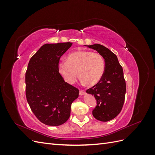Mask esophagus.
<instances>
[{
	"mask_svg": "<svg viewBox=\"0 0 155 155\" xmlns=\"http://www.w3.org/2000/svg\"><path fill=\"white\" fill-rule=\"evenodd\" d=\"M79 95H81V96L84 95V94H85V91H84V90H79Z\"/></svg>",
	"mask_w": 155,
	"mask_h": 155,
	"instance_id": "1",
	"label": "esophagus"
}]
</instances>
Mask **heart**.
<instances>
[{
	"mask_svg": "<svg viewBox=\"0 0 155 155\" xmlns=\"http://www.w3.org/2000/svg\"><path fill=\"white\" fill-rule=\"evenodd\" d=\"M105 70V60L97 52L83 50L76 51L59 63V71L64 80L70 84L76 81L78 76L89 85H94L100 81Z\"/></svg>",
	"mask_w": 155,
	"mask_h": 155,
	"instance_id": "obj_1",
	"label": "heart"
}]
</instances>
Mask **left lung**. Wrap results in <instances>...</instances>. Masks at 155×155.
Listing matches in <instances>:
<instances>
[{"label": "left lung", "mask_w": 155, "mask_h": 155, "mask_svg": "<svg viewBox=\"0 0 155 155\" xmlns=\"http://www.w3.org/2000/svg\"><path fill=\"white\" fill-rule=\"evenodd\" d=\"M87 46L100 54L105 63V72L100 81L87 90L97 101L92 114L101 121H110L120 114L124 104L126 83L123 68L117 56L105 46L100 44Z\"/></svg>", "instance_id": "obj_1"}]
</instances>
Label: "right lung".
I'll list each match as a JSON object with an SVG mask.
<instances>
[{
    "mask_svg": "<svg viewBox=\"0 0 155 155\" xmlns=\"http://www.w3.org/2000/svg\"><path fill=\"white\" fill-rule=\"evenodd\" d=\"M72 43L45 44L31 58L25 74L26 96L41 122L58 126L66 122L78 88L64 81L59 72L61 56Z\"/></svg>",
    "mask_w": 155,
    "mask_h": 155,
    "instance_id": "right-lung-1",
    "label": "right lung"
}]
</instances>
